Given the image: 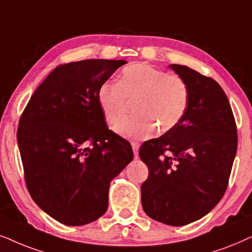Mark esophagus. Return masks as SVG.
I'll use <instances>...</instances> for the list:
<instances>
[{"instance_id":"obj_1","label":"esophagus","mask_w":252,"mask_h":252,"mask_svg":"<svg viewBox=\"0 0 252 252\" xmlns=\"http://www.w3.org/2000/svg\"><path fill=\"white\" fill-rule=\"evenodd\" d=\"M131 146H132V151H133V156H135V158H136V159H137V158H138L139 144H138V143H135V142H132V143H131Z\"/></svg>"}]
</instances>
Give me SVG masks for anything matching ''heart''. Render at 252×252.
<instances>
[{
	"label": "heart",
	"instance_id": "b5f03b06",
	"mask_svg": "<svg viewBox=\"0 0 252 252\" xmlns=\"http://www.w3.org/2000/svg\"><path fill=\"white\" fill-rule=\"evenodd\" d=\"M99 103L107 122L115 126L128 112L129 100H137L138 115L123 120L115 130L129 139H145L168 131L182 120L189 103V89L181 77L152 65L132 64L122 70L119 83L100 86Z\"/></svg>",
	"mask_w": 252,
	"mask_h": 252
}]
</instances>
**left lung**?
Returning <instances> with one entry per match:
<instances>
[{"mask_svg": "<svg viewBox=\"0 0 252 252\" xmlns=\"http://www.w3.org/2000/svg\"><path fill=\"white\" fill-rule=\"evenodd\" d=\"M169 68L186 82L189 103L173 129L140 147V159L149 167L140 190L147 216L184 226L206 216L222 198L237 131L226 93L216 80L186 65Z\"/></svg>", "mask_w": 252, "mask_h": 252, "instance_id": "8db88e82", "label": "left lung"}]
</instances>
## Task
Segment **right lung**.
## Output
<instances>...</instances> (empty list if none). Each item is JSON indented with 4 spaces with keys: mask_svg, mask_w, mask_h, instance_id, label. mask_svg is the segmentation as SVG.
Masks as SVG:
<instances>
[{
    "mask_svg": "<svg viewBox=\"0 0 252 252\" xmlns=\"http://www.w3.org/2000/svg\"><path fill=\"white\" fill-rule=\"evenodd\" d=\"M124 60H84L54 69L26 106L17 142L36 205L66 226L103 216L109 184L132 161L128 140L110 131L100 86Z\"/></svg>",
    "mask_w": 252,
    "mask_h": 252,
    "instance_id": "add662e5",
    "label": "right lung"
}]
</instances>
